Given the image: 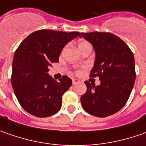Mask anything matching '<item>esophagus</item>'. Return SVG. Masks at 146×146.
I'll use <instances>...</instances> for the list:
<instances>
[{"label": "esophagus", "instance_id": "obj_1", "mask_svg": "<svg viewBox=\"0 0 146 146\" xmlns=\"http://www.w3.org/2000/svg\"><path fill=\"white\" fill-rule=\"evenodd\" d=\"M80 81L78 79H76V78H73V85H76V84H78V83H79Z\"/></svg>", "mask_w": 146, "mask_h": 146}]
</instances>
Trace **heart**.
<instances>
[{"label":"heart","mask_w":146,"mask_h":146,"mask_svg":"<svg viewBox=\"0 0 146 146\" xmlns=\"http://www.w3.org/2000/svg\"><path fill=\"white\" fill-rule=\"evenodd\" d=\"M90 43L89 42H87V41H81L79 44H78V47H79V49H81V48L84 47L85 46H86V45H89Z\"/></svg>","instance_id":"b5f03b06"}]
</instances>
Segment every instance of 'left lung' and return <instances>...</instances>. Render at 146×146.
<instances>
[{
    "label": "left lung",
    "instance_id": "8db88e82",
    "mask_svg": "<svg viewBox=\"0 0 146 146\" xmlns=\"http://www.w3.org/2000/svg\"><path fill=\"white\" fill-rule=\"evenodd\" d=\"M96 51L95 65L90 77H99L100 84L86 81V92L81 96L86 112L105 117L117 113L126 105L136 79L134 55L128 46L110 33H82Z\"/></svg>",
    "mask_w": 146,
    "mask_h": 146
}]
</instances>
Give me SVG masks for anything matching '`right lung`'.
Listing matches in <instances>:
<instances>
[{
    "label": "right lung",
    "instance_id": "add662e5",
    "mask_svg": "<svg viewBox=\"0 0 146 146\" xmlns=\"http://www.w3.org/2000/svg\"><path fill=\"white\" fill-rule=\"evenodd\" d=\"M78 32L42 29L29 35L15 52L11 84L16 98L25 111L38 117L54 115L60 110L62 96L72 85L63 76L59 82L48 75L52 63H57L61 50Z\"/></svg>",
    "mask_w": 146,
    "mask_h": 146
}]
</instances>
